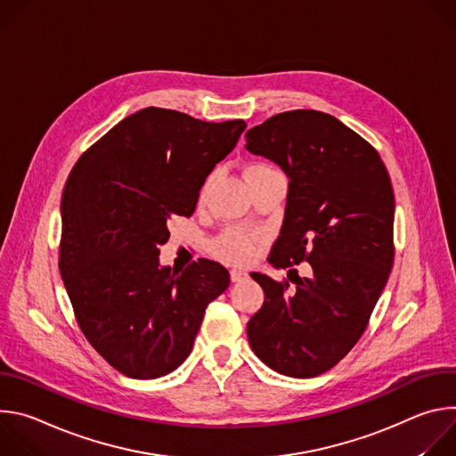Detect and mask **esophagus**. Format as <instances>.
<instances>
[{"mask_svg":"<svg viewBox=\"0 0 456 456\" xmlns=\"http://www.w3.org/2000/svg\"><path fill=\"white\" fill-rule=\"evenodd\" d=\"M245 278H247V273H245V271H240V269H232V271H231V281H232V283L243 281Z\"/></svg>","mask_w":456,"mask_h":456,"instance_id":"34e87169","label":"esophagus"}]
</instances>
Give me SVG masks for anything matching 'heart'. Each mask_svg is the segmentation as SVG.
<instances>
[{
  "instance_id": "heart-1",
  "label": "heart",
  "mask_w": 456,
  "mask_h": 456,
  "mask_svg": "<svg viewBox=\"0 0 456 456\" xmlns=\"http://www.w3.org/2000/svg\"><path fill=\"white\" fill-rule=\"evenodd\" d=\"M267 169H273L265 164H257L250 169V175L254 173H259V171H267ZM209 183H211V178H208L200 189V199L206 197V192L209 189ZM254 250V234L247 232V231H241V229H229L227 232H224L213 245V252L225 259V262H231V264H243L247 262V259L250 257Z\"/></svg>"
}]
</instances>
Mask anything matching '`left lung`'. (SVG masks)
Instances as JSON below:
<instances>
[{
  "mask_svg": "<svg viewBox=\"0 0 456 456\" xmlns=\"http://www.w3.org/2000/svg\"><path fill=\"white\" fill-rule=\"evenodd\" d=\"M245 148L289 176L285 218L269 264L289 281L252 273L265 301L247 322L269 368L308 379L336 366L361 339L394 265L395 199L371 144L315 110L278 113L245 134ZM308 261L313 276L294 265ZM293 274L290 275L289 273Z\"/></svg>",
  "mask_w": 456,
  "mask_h": 456,
  "instance_id": "8db88e82",
  "label": "left lung"
}]
</instances>
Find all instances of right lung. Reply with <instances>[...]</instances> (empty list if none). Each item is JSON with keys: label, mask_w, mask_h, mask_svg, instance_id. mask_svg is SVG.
Returning <instances> with one entry per match:
<instances>
[{"label": "right lung", "mask_w": 456, "mask_h": 456, "mask_svg": "<svg viewBox=\"0 0 456 456\" xmlns=\"http://www.w3.org/2000/svg\"><path fill=\"white\" fill-rule=\"evenodd\" d=\"M245 127L144 108L88 148L64 185L61 278L85 338L126 377L176 370L208 305L229 287L227 269L211 259L182 274L160 267L159 245L173 215L194 213L208 175Z\"/></svg>", "instance_id": "1"}]
</instances>
